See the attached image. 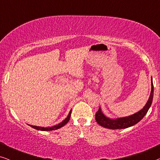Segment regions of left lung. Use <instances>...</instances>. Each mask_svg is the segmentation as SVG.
<instances>
[{"label":"left lung","instance_id":"obj_1","mask_svg":"<svg viewBox=\"0 0 160 160\" xmlns=\"http://www.w3.org/2000/svg\"><path fill=\"white\" fill-rule=\"evenodd\" d=\"M153 97V84L151 78V92L150 97H149L148 102L143 107V109H141L138 112L134 115L128 116V117L118 118V119L113 120L108 118L101 112V109L99 108L98 112L95 114V121L101 126L109 128V129H121V128H126L130 126H134V124L138 123L139 121L143 118L146 113L148 112L149 108H150Z\"/></svg>","mask_w":160,"mask_h":160}]
</instances>
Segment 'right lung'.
Instances as JSON below:
<instances>
[{
    "label": "right lung",
    "instance_id": "right-lung-1",
    "mask_svg": "<svg viewBox=\"0 0 160 160\" xmlns=\"http://www.w3.org/2000/svg\"><path fill=\"white\" fill-rule=\"evenodd\" d=\"M70 115H71V111L69 112V115H68V117L65 118V120H64L62 122V123H60L58 124V125H56L54 126H52V127H47V128H44V127H40V126H32V125H29L31 127L35 128V129L37 130H40V131H52V130H56V129H58V128H60L62 126H64L65 125L66 123H68V121H69L70 118Z\"/></svg>",
    "mask_w": 160,
    "mask_h": 160
}]
</instances>
